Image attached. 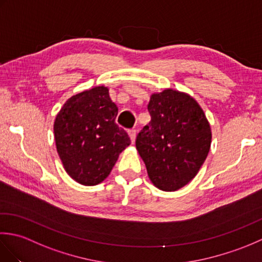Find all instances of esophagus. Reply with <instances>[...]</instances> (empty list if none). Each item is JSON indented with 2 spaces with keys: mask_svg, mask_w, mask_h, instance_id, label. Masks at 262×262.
<instances>
[{
  "mask_svg": "<svg viewBox=\"0 0 262 262\" xmlns=\"http://www.w3.org/2000/svg\"><path fill=\"white\" fill-rule=\"evenodd\" d=\"M128 135L130 137V141L132 143H134L136 140V130L135 129H129L128 130Z\"/></svg>",
  "mask_w": 262,
  "mask_h": 262,
  "instance_id": "1",
  "label": "esophagus"
}]
</instances>
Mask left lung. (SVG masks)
<instances>
[{"instance_id":"8db88e82","label":"left lung","mask_w":262,"mask_h":262,"mask_svg":"<svg viewBox=\"0 0 262 262\" xmlns=\"http://www.w3.org/2000/svg\"><path fill=\"white\" fill-rule=\"evenodd\" d=\"M151 121L138 133L136 148L155 187L176 191L193 179L207 158L211 130L203 109L187 93H153Z\"/></svg>"}]
</instances>
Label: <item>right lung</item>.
Instances as JSON below:
<instances>
[{"instance_id":"right-lung-1","label":"right lung","mask_w":262,"mask_h":262,"mask_svg":"<svg viewBox=\"0 0 262 262\" xmlns=\"http://www.w3.org/2000/svg\"><path fill=\"white\" fill-rule=\"evenodd\" d=\"M118 108L108 88L96 86L64 103L54 122V135L65 171L76 182L96 186L113 170L130 138L116 124Z\"/></svg>"}]
</instances>
